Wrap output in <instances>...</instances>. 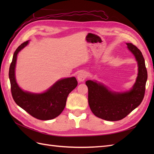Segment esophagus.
<instances>
[{
  "instance_id": "34e87169",
  "label": "esophagus",
  "mask_w": 154,
  "mask_h": 154,
  "mask_svg": "<svg viewBox=\"0 0 154 154\" xmlns=\"http://www.w3.org/2000/svg\"><path fill=\"white\" fill-rule=\"evenodd\" d=\"M87 78V74L85 72H80L78 75V80L79 82H83Z\"/></svg>"
}]
</instances>
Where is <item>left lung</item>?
Instances as JSON below:
<instances>
[{
  "mask_svg": "<svg viewBox=\"0 0 154 154\" xmlns=\"http://www.w3.org/2000/svg\"><path fill=\"white\" fill-rule=\"evenodd\" d=\"M138 64V75L130 91L116 92L110 91L102 83L87 80L88 101L92 113L106 121H119L125 118L141 104L145 92L147 71L143 54L136 45L127 43Z\"/></svg>",
  "mask_w": 154,
  "mask_h": 154,
  "instance_id": "8db88e82",
  "label": "left lung"
}]
</instances>
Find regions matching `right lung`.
<instances>
[{"label":"right lung","mask_w":154,"mask_h":154,"mask_svg":"<svg viewBox=\"0 0 154 154\" xmlns=\"http://www.w3.org/2000/svg\"><path fill=\"white\" fill-rule=\"evenodd\" d=\"M24 42L15 51L9 70L11 91L15 103L32 117L40 120H49L57 118L62 112L66 105L69 94L75 88L78 82L75 77L60 80L45 92L34 94L22 90L15 79V66L17 54L28 44Z\"/></svg>","instance_id":"obj_1"}]
</instances>
